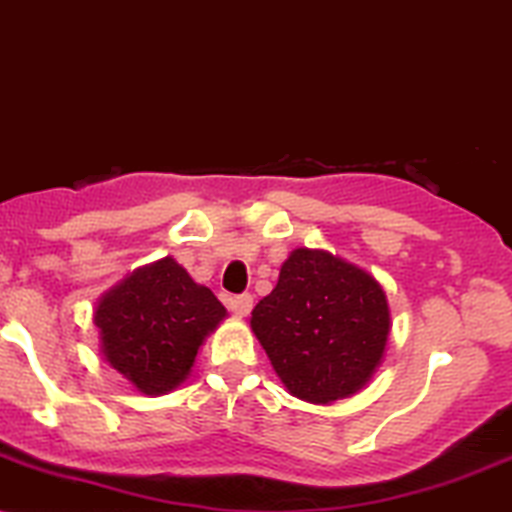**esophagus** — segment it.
<instances>
[{
    "label": "esophagus",
    "mask_w": 512,
    "mask_h": 512,
    "mask_svg": "<svg viewBox=\"0 0 512 512\" xmlns=\"http://www.w3.org/2000/svg\"><path fill=\"white\" fill-rule=\"evenodd\" d=\"M251 306H254V297H251V294H237V297H232V299H230V309H232V314H234V316H239V318L249 316Z\"/></svg>",
    "instance_id": "34e87169"
}]
</instances>
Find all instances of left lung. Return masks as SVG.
<instances>
[{"instance_id":"1","label":"left lung","mask_w":512,"mask_h":512,"mask_svg":"<svg viewBox=\"0 0 512 512\" xmlns=\"http://www.w3.org/2000/svg\"><path fill=\"white\" fill-rule=\"evenodd\" d=\"M390 306L381 282L326 249H294L251 330L294 398L330 405L359 393L386 357Z\"/></svg>"}]
</instances>
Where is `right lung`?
I'll list each match as a JSON object with an SVG mask.
<instances>
[{
  "instance_id": "right-lung-1",
  "label": "right lung",
  "mask_w": 512,
  "mask_h": 512,
  "mask_svg": "<svg viewBox=\"0 0 512 512\" xmlns=\"http://www.w3.org/2000/svg\"><path fill=\"white\" fill-rule=\"evenodd\" d=\"M225 318L218 297L172 256L136 268L93 309L102 359L153 398L182 386L201 345Z\"/></svg>"
}]
</instances>
